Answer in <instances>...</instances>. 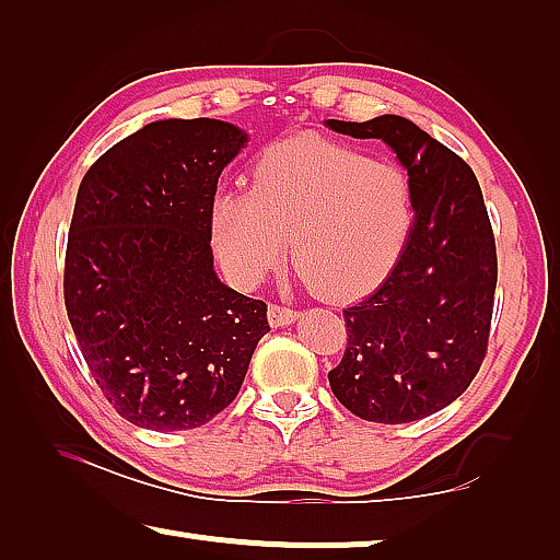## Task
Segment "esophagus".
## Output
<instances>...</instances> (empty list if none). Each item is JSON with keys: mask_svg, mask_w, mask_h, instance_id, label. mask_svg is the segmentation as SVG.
<instances>
[{"mask_svg": "<svg viewBox=\"0 0 560 560\" xmlns=\"http://www.w3.org/2000/svg\"><path fill=\"white\" fill-rule=\"evenodd\" d=\"M295 317H298V310H292L288 305H280V302H272V305L268 307V319H270V325H275V327L292 325V323H295Z\"/></svg>", "mask_w": 560, "mask_h": 560, "instance_id": "1", "label": "esophagus"}]
</instances>
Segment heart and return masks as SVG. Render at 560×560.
<instances>
[{
  "mask_svg": "<svg viewBox=\"0 0 560 560\" xmlns=\"http://www.w3.org/2000/svg\"><path fill=\"white\" fill-rule=\"evenodd\" d=\"M415 223L407 173L345 145L295 139L260 155L253 190L213 203V243L237 282L292 265L327 300H350L387 278Z\"/></svg>",
  "mask_w": 560,
  "mask_h": 560,
  "instance_id": "b5f03b06",
  "label": "heart"
}]
</instances>
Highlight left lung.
I'll list each match as a JSON object with an SVG mask.
<instances>
[{
	"label": "left lung",
	"instance_id": "8db88e82",
	"mask_svg": "<svg viewBox=\"0 0 560 560\" xmlns=\"http://www.w3.org/2000/svg\"><path fill=\"white\" fill-rule=\"evenodd\" d=\"M327 126L392 145L415 198L397 265L342 313L347 347L329 387L354 417L409 424L462 397L487 357L499 278L491 220L469 163L417 124L387 114Z\"/></svg>",
	"mask_w": 560,
	"mask_h": 560
}]
</instances>
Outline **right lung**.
<instances>
[{
  "label": "right lung",
  "instance_id": "add662e5",
  "mask_svg": "<svg viewBox=\"0 0 560 560\" xmlns=\"http://www.w3.org/2000/svg\"><path fill=\"white\" fill-rule=\"evenodd\" d=\"M247 136L168 118L112 145L81 178L63 302L91 377L153 432L208 424L237 397L268 305L213 270L218 178Z\"/></svg>",
  "mask_w": 560,
  "mask_h": 560
}]
</instances>
